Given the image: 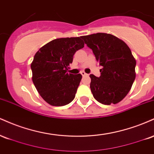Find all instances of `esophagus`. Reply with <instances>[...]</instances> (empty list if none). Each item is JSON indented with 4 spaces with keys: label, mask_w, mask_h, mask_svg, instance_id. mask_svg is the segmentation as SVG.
I'll use <instances>...</instances> for the list:
<instances>
[{
    "label": "esophagus",
    "mask_w": 154,
    "mask_h": 154,
    "mask_svg": "<svg viewBox=\"0 0 154 154\" xmlns=\"http://www.w3.org/2000/svg\"><path fill=\"white\" fill-rule=\"evenodd\" d=\"M81 75H82L83 76V77H84V76L88 75V74H86L85 72H81Z\"/></svg>",
    "instance_id": "esophagus-1"
}]
</instances>
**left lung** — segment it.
<instances>
[{
    "label": "left lung",
    "instance_id": "1",
    "mask_svg": "<svg viewBox=\"0 0 154 154\" xmlns=\"http://www.w3.org/2000/svg\"><path fill=\"white\" fill-rule=\"evenodd\" d=\"M102 66L99 77L91 75L95 99L105 105L116 104L128 94L135 79L136 61L123 40L107 33L82 36Z\"/></svg>",
    "mask_w": 154,
    "mask_h": 154
}]
</instances>
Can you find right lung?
I'll return each mask as SVG.
<instances>
[{
  "label": "right lung",
  "mask_w": 154,
  "mask_h": 154,
  "mask_svg": "<svg viewBox=\"0 0 154 154\" xmlns=\"http://www.w3.org/2000/svg\"><path fill=\"white\" fill-rule=\"evenodd\" d=\"M81 37L55 39L40 48L31 63L32 82L48 103L61 106L74 100L82 75L68 73L74 54L84 47Z\"/></svg>",
  "instance_id": "add662e5"
}]
</instances>
